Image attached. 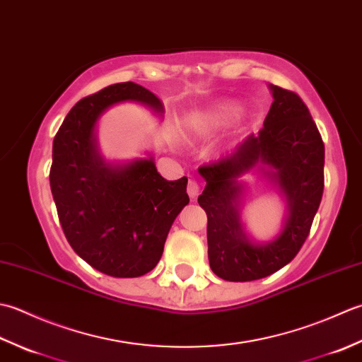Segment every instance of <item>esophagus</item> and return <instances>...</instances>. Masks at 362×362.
Here are the masks:
<instances>
[{
  "instance_id": "esophagus-1",
  "label": "esophagus",
  "mask_w": 362,
  "mask_h": 362,
  "mask_svg": "<svg viewBox=\"0 0 362 362\" xmlns=\"http://www.w3.org/2000/svg\"><path fill=\"white\" fill-rule=\"evenodd\" d=\"M198 192H200V186H198V182L194 181V180H190L187 182V194H189V197L192 198V200H195L197 195H198Z\"/></svg>"
}]
</instances>
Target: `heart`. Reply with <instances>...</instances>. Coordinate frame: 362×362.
<instances>
[{"label":"heart","instance_id":"1","mask_svg":"<svg viewBox=\"0 0 362 362\" xmlns=\"http://www.w3.org/2000/svg\"><path fill=\"white\" fill-rule=\"evenodd\" d=\"M238 112V105H234L233 101H223L218 105L212 106L211 109L204 110L203 114L194 117L190 120L192 128L200 134H209V132L218 129L222 124L231 119V117Z\"/></svg>","mask_w":362,"mask_h":362}]
</instances>
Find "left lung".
Here are the masks:
<instances>
[{"label": "left lung", "mask_w": 362, "mask_h": 362, "mask_svg": "<svg viewBox=\"0 0 362 362\" xmlns=\"http://www.w3.org/2000/svg\"><path fill=\"white\" fill-rule=\"evenodd\" d=\"M274 103L259 134H250L230 156L198 168L206 187L198 203L208 216V256L226 281H255L289 264L303 245L323 194L325 146L309 109L297 93L269 86ZM256 173L286 200L282 231L267 243L249 238L240 211L241 178Z\"/></svg>", "instance_id": "obj_1"}]
</instances>
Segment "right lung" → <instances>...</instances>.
<instances>
[{"mask_svg": "<svg viewBox=\"0 0 362 362\" xmlns=\"http://www.w3.org/2000/svg\"><path fill=\"white\" fill-rule=\"evenodd\" d=\"M134 101L162 117L145 87L120 83L78 101L53 140L49 186L59 222L75 253L103 274L136 278L156 267L167 234L186 204L187 178L167 181L154 159L109 162L97 140L100 117Z\"/></svg>", "mask_w": 362, "mask_h": 362, "instance_id": "right-lung-1", "label": "right lung"}]
</instances>
